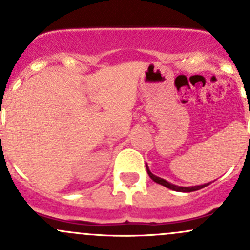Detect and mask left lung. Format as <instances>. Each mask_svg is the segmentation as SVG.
<instances>
[{
  "label": "left lung",
  "mask_w": 250,
  "mask_h": 250,
  "mask_svg": "<svg viewBox=\"0 0 250 250\" xmlns=\"http://www.w3.org/2000/svg\"><path fill=\"white\" fill-rule=\"evenodd\" d=\"M146 170H147L148 176H150V178L152 179V180L155 181V183L161 184V185L166 186V188H170V190H173V191H178V192H192V191L201 190V188H206V186H208L209 184H210V183H207V184H203V185H196V186H188V188H184V186L174 185V184L169 183V181H167V180H165V179L158 178V176L153 175V174L150 172V169H148V166L147 165H146Z\"/></svg>",
  "instance_id": "1"
}]
</instances>
